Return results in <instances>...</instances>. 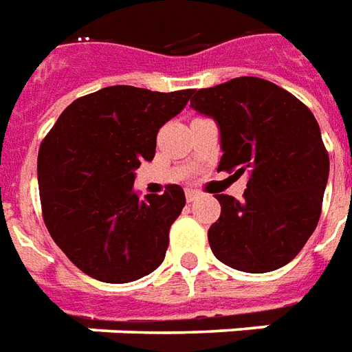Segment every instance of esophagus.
<instances>
[{"label": "esophagus", "mask_w": 352, "mask_h": 352, "mask_svg": "<svg viewBox=\"0 0 352 352\" xmlns=\"http://www.w3.org/2000/svg\"><path fill=\"white\" fill-rule=\"evenodd\" d=\"M199 195H201V193H199V191H195V189H188V191H186V199H188V203H193V201H197V199H199Z\"/></svg>", "instance_id": "34e87169"}]
</instances>
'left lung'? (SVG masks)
I'll list each match as a JSON object with an SVG mask.
<instances>
[{
    "label": "left lung",
    "instance_id": "1",
    "mask_svg": "<svg viewBox=\"0 0 352 352\" xmlns=\"http://www.w3.org/2000/svg\"><path fill=\"white\" fill-rule=\"evenodd\" d=\"M191 108L220 129L218 170L248 174L244 201L216 195L221 214L208 229L214 256L244 273L283 267L313 235L330 174L315 116L260 77L193 91Z\"/></svg>",
    "mask_w": 352,
    "mask_h": 352
}]
</instances>
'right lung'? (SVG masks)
Masks as SVG:
<instances>
[{
    "mask_svg": "<svg viewBox=\"0 0 352 352\" xmlns=\"http://www.w3.org/2000/svg\"><path fill=\"white\" fill-rule=\"evenodd\" d=\"M193 91L116 85L72 102L39 148L45 226L69 261L96 280L123 284L155 271L186 195L134 191L136 168L155 157L157 132Z\"/></svg>",
    "mask_w": 352,
    "mask_h": 352,
    "instance_id": "obj_1",
    "label": "right lung"
}]
</instances>
